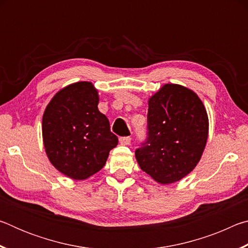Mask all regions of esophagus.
<instances>
[{
	"label": "esophagus",
	"instance_id": "esophagus-1",
	"mask_svg": "<svg viewBox=\"0 0 248 248\" xmlns=\"http://www.w3.org/2000/svg\"><path fill=\"white\" fill-rule=\"evenodd\" d=\"M119 141L123 145H129L131 143V137H120Z\"/></svg>",
	"mask_w": 248,
	"mask_h": 248
}]
</instances>
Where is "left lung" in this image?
Segmentation results:
<instances>
[{
	"mask_svg": "<svg viewBox=\"0 0 248 248\" xmlns=\"http://www.w3.org/2000/svg\"><path fill=\"white\" fill-rule=\"evenodd\" d=\"M208 116L194 92L166 84L149 100L146 137L136 150L141 170L161 184L195 169L208 139Z\"/></svg>",
	"mask_w": 248,
	"mask_h": 248,
	"instance_id": "1",
	"label": "left lung"
}]
</instances>
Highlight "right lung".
<instances>
[{"label":"right lung","instance_id":"add662e5","mask_svg":"<svg viewBox=\"0 0 248 248\" xmlns=\"http://www.w3.org/2000/svg\"><path fill=\"white\" fill-rule=\"evenodd\" d=\"M98 94L90 82L64 87L43 117V137L51 164L73 179H85L106 164L118 144L107 117L97 108Z\"/></svg>","mask_w":248,"mask_h":248}]
</instances>
